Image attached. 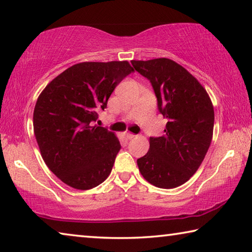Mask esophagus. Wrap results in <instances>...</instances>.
Returning a JSON list of instances; mask_svg holds the SVG:
<instances>
[{
	"mask_svg": "<svg viewBox=\"0 0 252 252\" xmlns=\"http://www.w3.org/2000/svg\"><path fill=\"white\" fill-rule=\"evenodd\" d=\"M123 135H124V138H126V139H131L135 137L134 134L128 133V131H125V133H123Z\"/></svg>",
	"mask_w": 252,
	"mask_h": 252,
	"instance_id": "obj_1",
	"label": "esophagus"
}]
</instances>
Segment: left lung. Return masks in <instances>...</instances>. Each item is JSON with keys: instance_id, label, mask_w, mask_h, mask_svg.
I'll return each mask as SVG.
<instances>
[{"instance_id": "1", "label": "left lung", "mask_w": 252, "mask_h": 252, "mask_svg": "<svg viewBox=\"0 0 252 252\" xmlns=\"http://www.w3.org/2000/svg\"><path fill=\"white\" fill-rule=\"evenodd\" d=\"M151 81L159 113L167 119L164 135L150 137V151L137 159L147 182L174 189L200 167L212 141L214 110L209 94L187 69L167 58L131 60Z\"/></svg>"}]
</instances>
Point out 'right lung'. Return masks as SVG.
I'll use <instances>...</instances> for the list:
<instances>
[{
    "label": "right lung",
    "mask_w": 252,
    "mask_h": 252,
    "mask_svg": "<svg viewBox=\"0 0 252 252\" xmlns=\"http://www.w3.org/2000/svg\"><path fill=\"white\" fill-rule=\"evenodd\" d=\"M133 71L128 61L77 63L40 94L33 129L41 156L69 187L93 189L110 174L121 143L113 131L94 123L116 86Z\"/></svg>",
    "instance_id": "obj_1"
}]
</instances>
